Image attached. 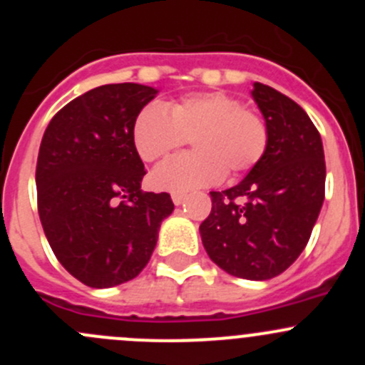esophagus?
<instances>
[{
	"instance_id": "obj_1",
	"label": "esophagus",
	"mask_w": 365,
	"mask_h": 365,
	"mask_svg": "<svg viewBox=\"0 0 365 365\" xmlns=\"http://www.w3.org/2000/svg\"><path fill=\"white\" fill-rule=\"evenodd\" d=\"M171 197H173V203H175V205H182L183 201H185L187 196L183 192H173Z\"/></svg>"
}]
</instances>
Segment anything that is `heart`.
Listing matches in <instances>:
<instances>
[{"label": "heart", "mask_w": 365, "mask_h": 365, "mask_svg": "<svg viewBox=\"0 0 365 365\" xmlns=\"http://www.w3.org/2000/svg\"><path fill=\"white\" fill-rule=\"evenodd\" d=\"M190 139L192 153L162 162L152 180L173 192L206 187L224 173L251 171L268 148L267 121L222 91H200L164 106H146L132 127L139 157L155 162L182 148Z\"/></svg>", "instance_id": "heart-1"}]
</instances>
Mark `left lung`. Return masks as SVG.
<instances>
[{"instance_id": "8db88e82", "label": "left lung", "mask_w": 365, "mask_h": 365, "mask_svg": "<svg viewBox=\"0 0 365 365\" xmlns=\"http://www.w3.org/2000/svg\"><path fill=\"white\" fill-rule=\"evenodd\" d=\"M268 127V148L238 185L210 192L212 212L200 233L224 272L267 281L295 263L325 200V153L307 113L281 91L254 83Z\"/></svg>"}]
</instances>
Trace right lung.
Here are the masks:
<instances>
[{"label": "right lung", "instance_id": "add662e5", "mask_svg": "<svg viewBox=\"0 0 365 365\" xmlns=\"http://www.w3.org/2000/svg\"><path fill=\"white\" fill-rule=\"evenodd\" d=\"M155 95L143 84H104L68 102L43 132L40 222L58 261L90 288L139 275L175 208L168 192L141 190L146 169L132 141L135 116Z\"/></svg>", "mask_w": 365, "mask_h": 365}]
</instances>
